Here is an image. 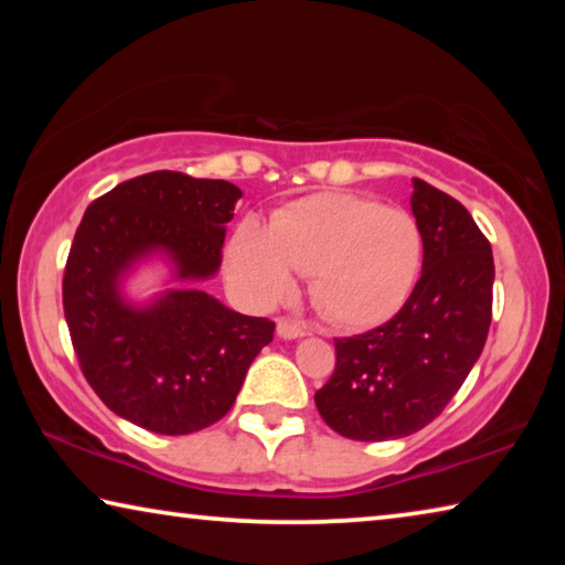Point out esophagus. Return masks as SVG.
Here are the masks:
<instances>
[{
  "mask_svg": "<svg viewBox=\"0 0 565 565\" xmlns=\"http://www.w3.org/2000/svg\"><path fill=\"white\" fill-rule=\"evenodd\" d=\"M276 333H279V339H301L303 337V327H299L296 321H289V319H279L276 321Z\"/></svg>",
  "mask_w": 565,
  "mask_h": 565,
  "instance_id": "34e87169",
  "label": "esophagus"
}]
</instances>
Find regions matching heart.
<instances>
[{"label":"heart","instance_id":"obj_1","mask_svg":"<svg viewBox=\"0 0 565 565\" xmlns=\"http://www.w3.org/2000/svg\"><path fill=\"white\" fill-rule=\"evenodd\" d=\"M424 238L406 209L374 199L323 191L286 204L271 216L269 232L246 218L226 248L234 289L252 306L289 299L296 276L309 274L317 309L347 329L379 327L414 291Z\"/></svg>","mask_w":565,"mask_h":565}]
</instances>
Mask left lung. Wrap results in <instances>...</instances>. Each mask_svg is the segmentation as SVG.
<instances>
[{"mask_svg": "<svg viewBox=\"0 0 565 565\" xmlns=\"http://www.w3.org/2000/svg\"><path fill=\"white\" fill-rule=\"evenodd\" d=\"M424 238L420 279L394 319L337 339V369L313 394L321 418L353 441L420 431L456 396L491 327L493 254L461 202L414 179Z\"/></svg>", "mask_w": 565, "mask_h": 565, "instance_id": "8db88e82", "label": "left lung"}]
</instances>
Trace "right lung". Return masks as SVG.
Here are the masks:
<instances>
[{"mask_svg": "<svg viewBox=\"0 0 565 565\" xmlns=\"http://www.w3.org/2000/svg\"><path fill=\"white\" fill-rule=\"evenodd\" d=\"M242 189L224 179L151 171L89 204L64 271V317L89 386L147 431L184 436L234 406L274 321L244 317L196 284L222 266ZM147 260L170 269L147 302L122 286Z\"/></svg>", "mask_w": 565, "mask_h": 565, "instance_id": "1", "label": "right lung"}]
</instances>
